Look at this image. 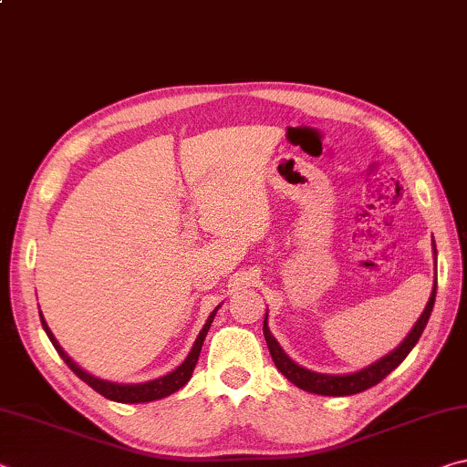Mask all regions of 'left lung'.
Masks as SVG:
<instances>
[{
    "mask_svg": "<svg viewBox=\"0 0 467 467\" xmlns=\"http://www.w3.org/2000/svg\"><path fill=\"white\" fill-rule=\"evenodd\" d=\"M432 253H434V267H437V247H434V241H432ZM434 296H437V272H434V284H432L429 303H426L422 315L414 323V327L410 329V334L404 337V342H401L398 348H393L389 354H385V357L375 360L373 365L357 370V373L327 375V373H315V370L296 365V362L282 350L278 339L272 336L270 327H267V313L264 319V336H265L267 348H270V354H272L275 368H278L290 383H295L298 389L309 391V393L342 398V395L360 393V391L368 389V387L377 385L379 381H383V379L389 375L393 368H398L401 362H404V358L410 352H412V348L418 344V339H420L426 323H429V317H431L432 306H434Z\"/></svg>",
    "mask_w": 467,
    "mask_h": 467,
    "instance_id": "1",
    "label": "left lung"
}]
</instances>
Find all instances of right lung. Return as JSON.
<instances>
[{"label": "right lung", "instance_id": "right-lung-1", "mask_svg": "<svg viewBox=\"0 0 467 467\" xmlns=\"http://www.w3.org/2000/svg\"><path fill=\"white\" fill-rule=\"evenodd\" d=\"M218 309H220V305L210 313V317H208V321H205V326L202 327L200 336L195 337L193 348H192V352L187 354V358L181 362V365L175 370H171V373L158 377V379H152V381H146V383H115V381H107V379H99V377H94L90 373H86V370L80 365H76V362L67 357L66 350H63L57 339H55L49 326H47L43 313H41V323H43L45 334L49 336L51 344L55 346V350H57V354L63 358V362H66V365L72 368L74 373L80 377L86 385H90L94 391L105 395V398L110 400V401H121V404H144V401H154V400L167 398V395L179 391L181 387H183L189 381V379H192L193 368L197 365V358H200L203 339H205V336H208V329L212 326V321H214Z\"/></svg>", "mask_w": 467, "mask_h": 467}]
</instances>
